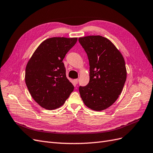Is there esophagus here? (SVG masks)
Instances as JSON below:
<instances>
[{"mask_svg":"<svg viewBox=\"0 0 153 153\" xmlns=\"http://www.w3.org/2000/svg\"><path fill=\"white\" fill-rule=\"evenodd\" d=\"M78 81H79V79H74V83H75L76 85H77L78 83Z\"/></svg>","mask_w":153,"mask_h":153,"instance_id":"1","label":"esophagus"}]
</instances>
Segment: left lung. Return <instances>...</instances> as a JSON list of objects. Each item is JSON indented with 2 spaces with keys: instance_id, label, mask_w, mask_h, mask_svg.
Masks as SVG:
<instances>
[{
  "instance_id": "8db88e82",
  "label": "left lung",
  "mask_w": 153,
  "mask_h": 153,
  "mask_svg": "<svg viewBox=\"0 0 153 153\" xmlns=\"http://www.w3.org/2000/svg\"><path fill=\"white\" fill-rule=\"evenodd\" d=\"M79 42L90 65V81L86 86L79 87L81 97L91 110H104L123 91L127 77L124 59L114 44L102 36L81 37Z\"/></svg>"
}]
</instances>
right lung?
Returning <instances> with one entry per match:
<instances>
[{
  "label": "right lung",
  "instance_id": "right-lung-1",
  "mask_svg": "<svg viewBox=\"0 0 153 153\" xmlns=\"http://www.w3.org/2000/svg\"><path fill=\"white\" fill-rule=\"evenodd\" d=\"M77 38L53 37L43 41L28 61L25 81L30 95L41 107L62 106L74 87L66 77L63 59Z\"/></svg>",
  "mask_w": 153,
  "mask_h": 153
}]
</instances>
